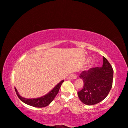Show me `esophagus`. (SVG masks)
Masks as SVG:
<instances>
[{
  "instance_id": "esophagus-1",
  "label": "esophagus",
  "mask_w": 128,
  "mask_h": 128,
  "mask_svg": "<svg viewBox=\"0 0 128 128\" xmlns=\"http://www.w3.org/2000/svg\"><path fill=\"white\" fill-rule=\"evenodd\" d=\"M77 77V76L76 74H74V73H73V74H71L68 77V79H70V80H75L76 79Z\"/></svg>"
}]
</instances>
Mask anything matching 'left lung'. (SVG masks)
<instances>
[{
    "label": "left lung",
    "instance_id": "1",
    "mask_svg": "<svg viewBox=\"0 0 128 128\" xmlns=\"http://www.w3.org/2000/svg\"><path fill=\"white\" fill-rule=\"evenodd\" d=\"M102 67L90 68L84 70L80 78L84 81V87L78 92L82 103L94 105L104 100L109 94L113 82L114 70L111 65L103 56Z\"/></svg>",
    "mask_w": 128,
    "mask_h": 128
}]
</instances>
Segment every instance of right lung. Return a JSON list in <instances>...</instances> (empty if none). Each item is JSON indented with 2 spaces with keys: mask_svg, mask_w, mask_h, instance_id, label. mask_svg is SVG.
Returning <instances> with one entry per match:
<instances>
[{
  "mask_svg": "<svg viewBox=\"0 0 128 128\" xmlns=\"http://www.w3.org/2000/svg\"><path fill=\"white\" fill-rule=\"evenodd\" d=\"M63 82L64 80H62L61 82H60L50 92H48V94H46V95L40 97V98L36 99H26L23 98V97L21 96L20 95L18 94L16 88H14V89L16 92L17 96H18V98L20 99L21 101L23 102L24 103L35 107H46V106L49 105L53 101L54 98H55V96H56V95L58 94V92H59L60 88L61 87Z\"/></svg>",
  "mask_w": 128,
  "mask_h": 128,
  "instance_id": "1",
  "label": "right lung"
}]
</instances>
